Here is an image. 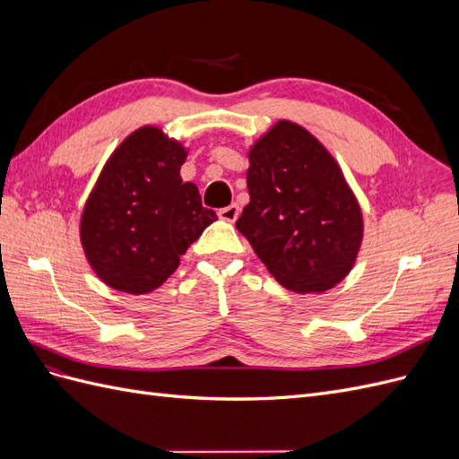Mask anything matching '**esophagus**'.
Instances as JSON below:
<instances>
[{"label": "esophagus", "mask_w": 459, "mask_h": 459, "mask_svg": "<svg viewBox=\"0 0 459 459\" xmlns=\"http://www.w3.org/2000/svg\"><path fill=\"white\" fill-rule=\"evenodd\" d=\"M218 216L221 220H226V221H235V220H238V216H239V204L233 203V204L226 206V208H220Z\"/></svg>", "instance_id": "esophagus-1"}]
</instances>
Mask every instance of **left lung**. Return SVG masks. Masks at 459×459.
<instances>
[{
	"label": "left lung",
	"mask_w": 459,
	"mask_h": 459,
	"mask_svg": "<svg viewBox=\"0 0 459 459\" xmlns=\"http://www.w3.org/2000/svg\"><path fill=\"white\" fill-rule=\"evenodd\" d=\"M248 204L235 221L293 293H324L354 268L362 208L339 162L307 128L280 120L248 151Z\"/></svg>",
	"instance_id": "8db88e82"
}]
</instances>
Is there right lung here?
I'll list each match as a JSON object with an SVG mask.
<instances>
[{"label":"right lung","instance_id":"right-lung-1","mask_svg":"<svg viewBox=\"0 0 459 459\" xmlns=\"http://www.w3.org/2000/svg\"><path fill=\"white\" fill-rule=\"evenodd\" d=\"M187 149L157 126L132 132L108 157L80 218L91 270L108 287L145 295L179 266V256L218 220L179 169Z\"/></svg>","mask_w":459,"mask_h":459}]
</instances>
